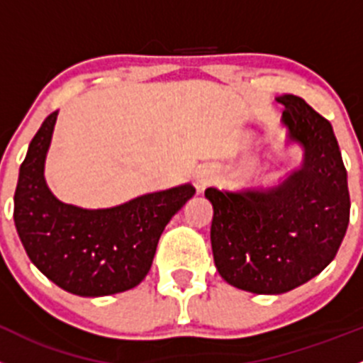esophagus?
<instances>
[{
  "label": "esophagus",
  "mask_w": 363,
  "mask_h": 363,
  "mask_svg": "<svg viewBox=\"0 0 363 363\" xmlns=\"http://www.w3.org/2000/svg\"><path fill=\"white\" fill-rule=\"evenodd\" d=\"M211 181H213V177H209V175H202V177L199 179V184L206 186V184H209Z\"/></svg>",
  "instance_id": "esophagus-1"
}]
</instances>
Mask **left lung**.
I'll use <instances>...</instances> for the list:
<instances>
[{"label":"left lung","instance_id":"8db88e82","mask_svg":"<svg viewBox=\"0 0 363 363\" xmlns=\"http://www.w3.org/2000/svg\"><path fill=\"white\" fill-rule=\"evenodd\" d=\"M303 164L282 184L241 191L206 189L211 245L225 282L255 294H282L319 275L350 223L347 172L332 124L301 97H277Z\"/></svg>","mask_w":363,"mask_h":363}]
</instances>
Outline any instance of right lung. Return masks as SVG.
I'll list each match as a JSON object with an SVG mask.
<instances>
[{
	"label": "right lung",
	"instance_id": "right-lung-1",
	"mask_svg": "<svg viewBox=\"0 0 363 363\" xmlns=\"http://www.w3.org/2000/svg\"><path fill=\"white\" fill-rule=\"evenodd\" d=\"M56 115L42 122L21 164L13 195L17 234L31 262L67 293L86 298L124 293L145 279L164 227L195 188L182 184L110 209L62 202L44 179Z\"/></svg>",
	"mask_w": 363,
	"mask_h": 363
}]
</instances>
